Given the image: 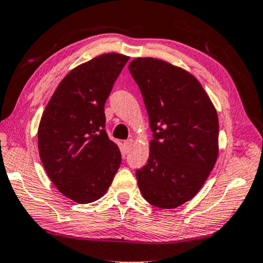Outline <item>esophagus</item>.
I'll use <instances>...</instances> for the list:
<instances>
[{"instance_id": "1", "label": "esophagus", "mask_w": 263, "mask_h": 263, "mask_svg": "<svg viewBox=\"0 0 263 263\" xmlns=\"http://www.w3.org/2000/svg\"><path fill=\"white\" fill-rule=\"evenodd\" d=\"M133 144H134V140H133V139H128L127 141L124 142V151H125V153L130 151Z\"/></svg>"}]
</instances>
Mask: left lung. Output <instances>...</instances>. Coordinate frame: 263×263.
<instances>
[{"mask_svg": "<svg viewBox=\"0 0 263 263\" xmlns=\"http://www.w3.org/2000/svg\"><path fill=\"white\" fill-rule=\"evenodd\" d=\"M141 91L153 139L147 164L136 170L142 197L174 209L199 192L219 156V118L209 95L189 71L156 58L129 64Z\"/></svg>", "mask_w": 263, "mask_h": 263, "instance_id": "8db88e82", "label": "left lung"}]
</instances>
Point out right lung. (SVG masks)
I'll use <instances>...</instances> for the list:
<instances>
[{"label":"right lung","instance_id":"right-lung-1","mask_svg":"<svg viewBox=\"0 0 263 263\" xmlns=\"http://www.w3.org/2000/svg\"><path fill=\"white\" fill-rule=\"evenodd\" d=\"M129 57L106 53L63 78L39 125V151L50 181L80 204L101 198L121 165L118 146L105 132V102Z\"/></svg>","mask_w":263,"mask_h":263}]
</instances>
